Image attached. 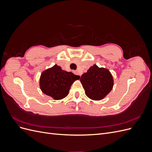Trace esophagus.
I'll use <instances>...</instances> for the list:
<instances>
[{"mask_svg": "<svg viewBox=\"0 0 152 152\" xmlns=\"http://www.w3.org/2000/svg\"><path fill=\"white\" fill-rule=\"evenodd\" d=\"M75 74H77V75H78V74H79V72H78L77 71H75ZM79 75L80 77H81V75H80V74Z\"/></svg>", "mask_w": 152, "mask_h": 152, "instance_id": "34e87169", "label": "esophagus"}]
</instances>
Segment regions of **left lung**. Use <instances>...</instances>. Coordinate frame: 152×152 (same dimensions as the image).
<instances>
[{"mask_svg":"<svg viewBox=\"0 0 152 152\" xmlns=\"http://www.w3.org/2000/svg\"><path fill=\"white\" fill-rule=\"evenodd\" d=\"M80 82L88 98L93 100L104 98L113 86L111 73L107 69L99 68L96 65L91 66L80 77Z\"/></svg>","mask_w":152,"mask_h":152,"instance_id":"1","label":"left lung"}]
</instances>
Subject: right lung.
Returning <instances> with one entry per match:
<instances>
[{
    "instance_id": "1",
    "label": "right lung",
    "mask_w": 152,
    "mask_h": 152,
    "mask_svg": "<svg viewBox=\"0 0 152 152\" xmlns=\"http://www.w3.org/2000/svg\"><path fill=\"white\" fill-rule=\"evenodd\" d=\"M80 79L79 75L63 70L55 65L43 72L40 78V87L43 93L58 100L65 98L73 82Z\"/></svg>"
}]
</instances>
